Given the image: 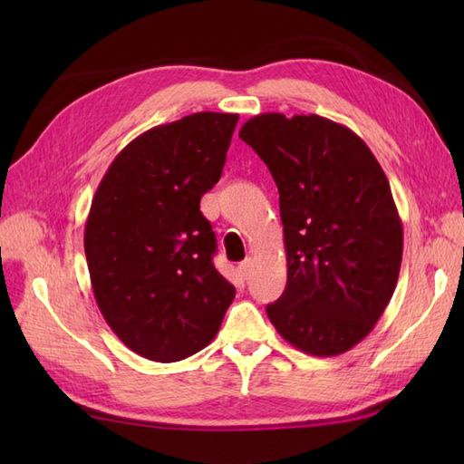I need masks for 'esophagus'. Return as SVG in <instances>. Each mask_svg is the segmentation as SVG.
<instances>
[{"instance_id": "obj_1", "label": "esophagus", "mask_w": 464, "mask_h": 464, "mask_svg": "<svg viewBox=\"0 0 464 464\" xmlns=\"http://www.w3.org/2000/svg\"><path fill=\"white\" fill-rule=\"evenodd\" d=\"M239 273L243 279H249L251 273H253V259H245L239 263Z\"/></svg>"}]
</instances>
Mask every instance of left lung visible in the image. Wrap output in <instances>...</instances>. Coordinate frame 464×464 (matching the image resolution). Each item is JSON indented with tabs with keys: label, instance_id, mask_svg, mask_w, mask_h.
I'll return each instance as SVG.
<instances>
[{
	"label": "left lung",
	"instance_id": "left-lung-1",
	"mask_svg": "<svg viewBox=\"0 0 464 464\" xmlns=\"http://www.w3.org/2000/svg\"><path fill=\"white\" fill-rule=\"evenodd\" d=\"M239 137L279 189L287 287L267 304L271 323L314 357L353 349L387 309L401 271L387 175L357 133L313 113L255 115Z\"/></svg>",
	"mask_w": 464,
	"mask_h": 464
}]
</instances>
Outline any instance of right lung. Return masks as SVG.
Returning a JSON list of instances; mask_svg holds the SVG:
<instances>
[{
	"label": "right lung",
	"mask_w": 464,
	"mask_h": 464,
	"mask_svg": "<svg viewBox=\"0 0 464 464\" xmlns=\"http://www.w3.org/2000/svg\"><path fill=\"white\" fill-rule=\"evenodd\" d=\"M237 121L201 111L153 127L123 147L95 191L83 245L97 307L150 361L207 347L235 299L199 201L219 181Z\"/></svg>",
	"instance_id": "right-lung-1"
}]
</instances>
